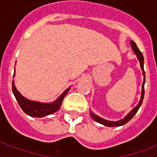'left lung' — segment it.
<instances>
[{
  "mask_svg": "<svg viewBox=\"0 0 157 157\" xmlns=\"http://www.w3.org/2000/svg\"><path fill=\"white\" fill-rule=\"evenodd\" d=\"M130 45H131V47H132V49L134 50V53L137 55V57H138V60L140 62V66L141 67V70H142V74L144 75V81L143 83H142V90H141V100H140L139 103L138 104V105L133 109L132 110L130 111V112H129V114H127L125 117L123 118V120H120L119 121H109V120H104L102 118L99 117V116H96L94 113H93L92 112H90V116L91 117L95 120L96 122H98V123H101V124H103V125L106 126V127H120V126L124 125L125 123H127V122L130 121L131 119L134 116V115L137 113V112L139 109L140 106L142 104V100L144 98V94H145V90H144V86H145V71H144V57L142 53L141 52V51L139 50V48H138L137 45H136V43L134 42V41H130Z\"/></svg>",
  "mask_w": 157,
  "mask_h": 157,
  "instance_id": "8db88e82",
  "label": "left lung"
}]
</instances>
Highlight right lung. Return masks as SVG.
<instances>
[{
	"instance_id": "right-lung-1",
	"label": "right lung",
	"mask_w": 157,
	"mask_h": 157,
	"mask_svg": "<svg viewBox=\"0 0 157 157\" xmlns=\"http://www.w3.org/2000/svg\"><path fill=\"white\" fill-rule=\"evenodd\" d=\"M14 75H15V72H14ZM69 90H70V87L67 89L54 102L41 103L38 101H30L22 96L21 94L16 90V86L14 85V81H12V92L16 101H18V104L26 114L32 117H44V116L52 114L59 110L61 106L62 101Z\"/></svg>"
}]
</instances>
